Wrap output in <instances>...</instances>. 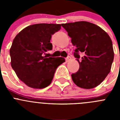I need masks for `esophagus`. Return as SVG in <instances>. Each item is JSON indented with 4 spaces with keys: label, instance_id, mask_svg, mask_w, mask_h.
I'll use <instances>...</instances> for the list:
<instances>
[{
    "label": "esophagus",
    "instance_id": "obj_1",
    "mask_svg": "<svg viewBox=\"0 0 120 120\" xmlns=\"http://www.w3.org/2000/svg\"><path fill=\"white\" fill-rule=\"evenodd\" d=\"M70 60H71V57H70V56H68L65 58V61H66V62H69Z\"/></svg>",
    "mask_w": 120,
    "mask_h": 120
}]
</instances>
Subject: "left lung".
I'll list each match as a JSON object with an SVG mask.
<instances>
[{"mask_svg": "<svg viewBox=\"0 0 120 120\" xmlns=\"http://www.w3.org/2000/svg\"><path fill=\"white\" fill-rule=\"evenodd\" d=\"M61 25L76 47L74 55L79 69L71 75L73 82L83 89L96 87L111 71L114 58L111 38L101 27L90 22L80 21ZM79 51L84 54L80 61Z\"/></svg>", "mask_w": 120, "mask_h": 120, "instance_id": "8db88e82", "label": "left lung"}]
</instances>
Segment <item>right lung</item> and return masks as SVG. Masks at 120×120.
Returning a JSON list of instances; mask_svg holds the SVG:
<instances>
[{
	"label": "right lung",
	"instance_id": "1",
	"mask_svg": "<svg viewBox=\"0 0 120 120\" xmlns=\"http://www.w3.org/2000/svg\"><path fill=\"white\" fill-rule=\"evenodd\" d=\"M61 28L59 24L39 23L27 26L15 36L9 53L11 65L29 87L42 89L51 83L57 67L65 61L62 57L44 56L52 49V35Z\"/></svg>",
	"mask_w": 120,
	"mask_h": 120
}]
</instances>
